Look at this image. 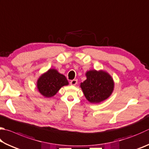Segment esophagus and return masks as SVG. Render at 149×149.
I'll list each match as a JSON object with an SVG mask.
<instances>
[{"label":"esophagus","mask_w":149,"mask_h":149,"mask_svg":"<svg viewBox=\"0 0 149 149\" xmlns=\"http://www.w3.org/2000/svg\"><path fill=\"white\" fill-rule=\"evenodd\" d=\"M70 85H75L77 83V79H73L70 81Z\"/></svg>","instance_id":"esophagus-1"}]
</instances>
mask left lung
Segmentation results:
<instances>
[{
  "label": "left lung",
  "mask_w": 149,
  "mask_h": 149,
  "mask_svg": "<svg viewBox=\"0 0 149 149\" xmlns=\"http://www.w3.org/2000/svg\"><path fill=\"white\" fill-rule=\"evenodd\" d=\"M85 75L86 79L81 83L80 87L89 102L99 104L111 95L115 83L107 72L92 70L86 72Z\"/></svg>",
  "instance_id": "1"
}]
</instances>
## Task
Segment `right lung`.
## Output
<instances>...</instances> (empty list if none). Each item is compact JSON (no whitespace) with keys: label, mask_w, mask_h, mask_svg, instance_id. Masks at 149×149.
Segmentation results:
<instances>
[{"label":"right lung","mask_w":149,"mask_h":149,"mask_svg":"<svg viewBox=\"0 0 149 149\" xmlns=\"http://www.w3.org/2000/svg\"><path fill=\"white\" fill-rule=\"evenodd\" d=\"M68 81L63 74L54 68L49 69L39 77L37 81V88L45 98H51L58 93L61 87L68 85Z\"/></svg>","instance_id":"right-lung-1"}]
</instances>
